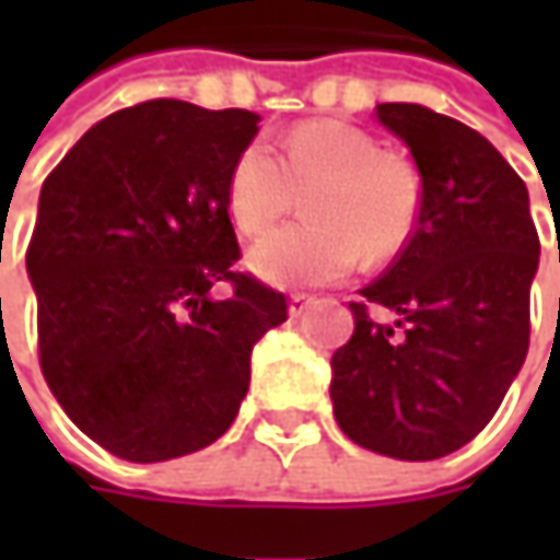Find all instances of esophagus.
<instances>
[{
	"instance_id": "obj_1",
	"label": "esophagus",
	"mask_w": 560,
	"mask_h": 560,
	"mask_svg": "<svg viewBox=\"0 0 560 560\" xmlns=\"http://www.w3.org/2000/svg\"><path fill=\"white\" fill-rule=\"evenodd\" d=\"M314 305V295H305V292H295L290 295V314L292 317H302Z\"/></svg>"
}]
</instances>
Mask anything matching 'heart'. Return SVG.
Returning <instances> with one entry per match:
<instances>
[{
	"label": "heart",
	"mask_w": 560,
	"mask_h": 560,
	"mask_svg": "<svg viewBox=\"0 0 560 560\" xmlns=\"http://www.w3.org/2000/svg\"><path fill=\"white\" fill-rule=\"evenodd\" d=\"M295 189H305V221L248 252V268L273 287L334 283L358 255L386 261L418 224V167L346 120L292 127L280 155L268 140L246 142L226 177L230 214L246 236H261L295 205Z\"/></svg>",
	"instance_id": "b5f03b06"
}]
</instances>
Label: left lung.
<instances>
[{"mask_svg": "<svg viewBox=\"0 0 560 560\" xmlns=\"http://www.w3.org/2000/svg\"><path fill=\"white\" fill-rule=\"evenodd\" d=\"M411 149L420 214L396 261L349 302L355 334L334 355L339 430L376 455L433 462L499 411L529 349L539 233L517 171L492 142L411 102L376 105ZM368 304L399 314L370 320Z\"/></svg>", "mask_w": 560, "mask_h": 560, "instance_id": "8db88e82", "label": "left lung"}]
</instances>
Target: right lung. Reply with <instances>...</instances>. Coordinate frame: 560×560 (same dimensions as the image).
Instances as JSON below:
<instances>
[{
	"mask_svg": "<svg viewBox=\"0 0 560 560\" xmlns=\"http://www.w3.org/2000/svg\"><path fill=\"white\" fill-rule=\"evenodd\" d=\"M258 120L140 102L93 124L43 184L27 246L39 368L118 458L167 462L224 436L252 346L287 320L283 292L233 270L226 177Z\"/></svg>",
	"mask_w": 560,
	"mask_h": 560,
	"instance_id": "right-lung-1",
	"label": "right lung"
}]
</instances>
